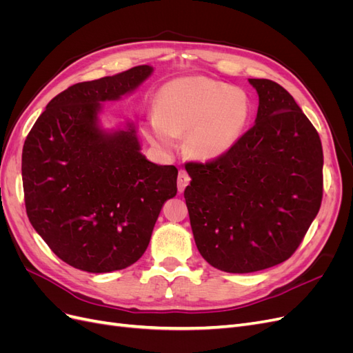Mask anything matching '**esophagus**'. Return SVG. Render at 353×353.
<instances>
[{"mask_svg": "<svg viewBox=\"0 0 353 353\" xmlns=\"http://www.w3.org/2000/svg\"><path fill=\"white\" fill-rule=\"evenodd\" d=\"M190 175L187 174L185 169H181L179 174H178V191L179 193H183L185 190V187L190 184Z\"/></svg>", "mask_w": 353, "mask_h": 353, "instance_id": "esophagus-1", "label": "esophagus"}]
</instances>
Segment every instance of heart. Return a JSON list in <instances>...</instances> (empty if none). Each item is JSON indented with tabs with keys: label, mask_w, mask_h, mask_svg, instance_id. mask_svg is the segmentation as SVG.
<instances>
[{
	"label": "heart",
	"mask_w": 353,
	"mask_h": 353,
	"mask_svg": "<svg viewBox=\"0 0 353 353\" xmlns=\"http://www.w3.org/2000/svg\"><path fill=\"white\" fill-rule=\"evenodd\" d=\"M156 116H150L145 134L153 144L170 148L174 137H183L188 156L213 160L239 141L250 119L249 95L240 88L205 78L170 81L157 91Z\"/></svg>",
	"instance_id": "b5f03b06"
}]
</instances>
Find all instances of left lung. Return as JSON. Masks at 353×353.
Segmentation results:
<instances>
[{"instance_id": "8db88e82", "label": "left lung", "mask_w": 353, "mask_h": 353, "mask_svg": "<svg viewBox=\"0 0 353 353\" xmlns=\"http://www.w3.org/2000/svg\"><path fill=\"white\" fill-rule=\"evenodd\" d=\"M258 91L256 123L230 150L188 162L184 191L200 254L215 268L248 274L287 261L323 201V145L290 92L270 79Z\"/></svg>"}]
</instances>
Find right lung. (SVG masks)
I'll list each match as a JSON object with an SVG mask.
<instances>
[{"label": "right lung", "mask_w": 353, "mask_h": 353, "mask_svg": "<svg viewBox=\"0 0 353 353\" xmlns=\"http://www.w3.org/2000/svg\"><path fill=\"white\" fill-rule=\"evenodd\" d=\"M135 66L74 83L56 95L29 131L22 153L28 218L59 258L87 272L123 270L141 258L178 169L140 153L134 126L104 134L100 103L150 77Z\"/></svg>", "instance_id": "right-lung-1"}]
</instances>
